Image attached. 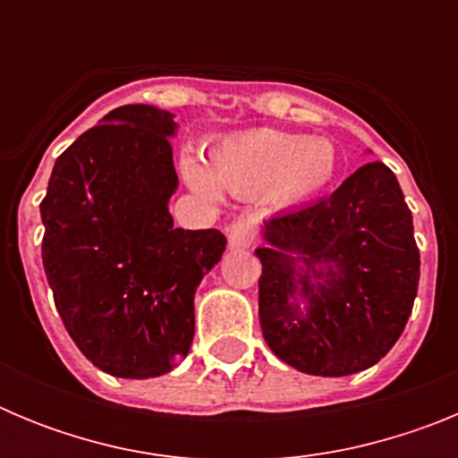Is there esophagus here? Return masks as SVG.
I'll return each mask as SVG.
<instances>
[{
    "mask_svg": "<svg viewBox=\"0 0 458 458\" xmlns=\"http://www.w3.org/2000/svg\"><path fill=\"white\" fill-rule=\"evenodd\" d=\"M257 241V233H254V226L248 220H238L229 226V245L236 250H245L250 245H254Z\"/></svg>",
    "mask_w": 458,
    "mask_h": 458,
    "instance_id": "1",
    "label": "esophagus"
}]
</instances>
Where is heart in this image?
Instances as JSON below:
<instances>
[{
	"label": "heart",
	"mask_w": 458,
	"mask_h": 458,
	"mask_svg": "<svg viewBox=\"0 0 458 458\" xmlns=\"http://www.w3.org/2000/svg\"><path fill=\"white\" fill-rule=\"evenodd\" d=\"M337 151L327 140H310L282 131H248L222 140L210 151V171L188 157L183 174L204 197L217 192V183L238 197L266 192L275 204H302L321 192L335 176Z\"/></svg>",
	"instance_id": "b5f03b06"
}]
</instances>
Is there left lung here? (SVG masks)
Instances as JSON below:
<instances>
[{
  "mask_svg": "<svg viewBox=\"0 0 458 458\" xmlns=\"http://www.w3.org/2000/svg\"><path fill=\"white\" fill-rule=\"evenodd\" d=\"M264 238L259 323L282 362L311 376L358 374L402 337L420 250L390 167L367 163L326 199L270 217ZM295 294L308 301L305 315Z\"/></svg>",
  "mask_w": 458,
  "mask_h": 458,
  "instance_id": "left-lung-1",
  "label": "left lung"
}]
</instances>
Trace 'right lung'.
I'll return each mask as SVG.
<instances>
[{
    "label": "right lung",
    "instance_id": "right-lung-1",
    "mask_svg": "<svg viewBox=\"0 0 458 458\" xmlns=\"http://www.w3.org/2000/svg\"><path fill=\"white\" fill-rule=\"evenodd\" d=\"M174 114L112 109L56 157L40 201L43 268L68 335L119 378H153L185 358L194 291L220 261L217 229H176Z\"/></svg>",
    "mask_w": 458,
    "mask_h": 458
}]
</instances>
